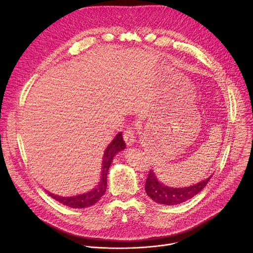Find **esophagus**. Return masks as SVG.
<instances>
[{
  "instance_id": "1",
  "label": "esophagus",
  "mask_w": 253,
  "mask_h": 253,
  "mask_svg": "<svg viewBox=\"0 0 253 253\" xmlns=\"http://www.w3.org/2000/svg\"><path fill=\"white\" fill-rule=\"evenodd\" d=\"M123 138H124V141L126 142L127 145H132V144L136 140V132H135L134 128H132V127L127 128L123 133Z\"/></svg>"
}]
</instances>
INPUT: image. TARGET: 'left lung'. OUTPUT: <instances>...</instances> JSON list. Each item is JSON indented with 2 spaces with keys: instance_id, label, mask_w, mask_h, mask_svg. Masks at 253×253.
Returning <instances> with one entry per match:
<instances>
[{
  "instance_id": "obj_1",
  "label": "left lung",
  "mask_w": 253,
  "mask_h": 253,
  "mask_svg": "<svg viewBox=\"0 0 253 253\" xmlns=\"http://www.w3.org/2000/svg\"><path fill=\"white\" fill-rule=\"evenodd\" d=\"M210 178L211 177H208L203 181L189 187L172 188L160 183L156 179L154 172L150 170L146 179L145 191L147 195L157 203L164 205H176L185 202L198 194L206 186Z\"/></svg>"
}]
</instances>
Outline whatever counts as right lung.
Masks as SVG:
<instances>
[{
  "mask_svg": "<svg viewBox=\"0 0 253 253\" xmlns=\"http://www.w3.org/2000/svg\"><path fill=\"white\" fill-rule=\"evenodd\" d=\"M123 149H125V143L123 141L122 133L120 132L116 135V137L113 139V141L109 144V145H108V147L105 150L104 157H103L101 181L98 184V186L94 188L92 191H89L87 193L77 195V196H72V197H61V196L54 195L48 191L47 193L55 200L72 208H85V207L94 205L97 201L100 200V198L104 195L106 191L107 174L111 165V162L113 160V157L115 156L116 153H118Z\"/></svg>",
  "mask_w": 253,
  "mask_h": 253,
  "instance_id": "1",
  "label": "right lung"
}]
</instances>
